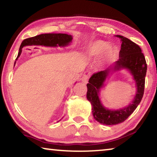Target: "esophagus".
<instances>
[{
    "label": "esophagus",
    "mask_w": 157,
    "mask_h": 157,
    "mask_svg": "<svg viewBox=\"0 0 157 157\" xmlns=\"http://www.w3.org/2000/svg\"><path fill=\"white\" fill-rule=\"evenodd\" d=\"M91 75V73L89 71H86L84 72V73L83 74L82 77L81 78V80L82 82L84 84H87L88 83V81H89V77Z\"/></svg>",
    "instance_id": "obj_1"
}]
</instances>
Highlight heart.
I'll use <instances>...</instances> for the list:
<instances>
[{"label": "heart", "mask_w": 157, "mask_h": 157, "mask_svg": "<svg viewBox=\"0 0 157 157\" xmlns=\"http://www.w3.org/2000/svg\"><path fill=\"white\" fill-rule=\"evenodd\" d=\"M109 46L110 44L108 42L98 40L93 42L89 46L87 53L91 57H97L105 51V55L107 56H111L113 54V49Z\"/></svg>", "instance_id": "heart-1"}]
</instances>
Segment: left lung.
Returning <instances> with one entry per match:
<instances>
[{"mask_svg":"<svg viewBox=\"0 0 157 157\" xmlns=\"http://www.w3.org/2000/svg\"><path fill=\"white\" fill-rule=\"evenodd\" d=\"M121 41L119 58L113 66L104 71L92 75L89 80L86 98L92 107V114L94 119L104 125H116L124 122L140 103L145 89L147 63L145 56L140 47L130 40L122 36H116ZM125 68L129 70L136 82L137 91L132 104L126 108L117 111L105 109L101 103L99 98L100 89L112 69L114 71Z\"/></svg>","mask_w":157,"mask_h":157,"instance_id":"left-lung-1","label":"left lung"}]
</instances>
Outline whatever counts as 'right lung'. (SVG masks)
Instances as JSON below:
<instances>
[{"label":"right lung","instance_id":"obj_1","mask_svg":"<svg viewBox=\"0 0 157 157\" xmlns=\"http://www.w3.org/2000/svg\"><path fill=\"white\" fill-rule=\"evenodd\" d=\"M71 35L65 33H44L36 36L33 38L25 39L21 43L16 60L20 56L21 49L24 46L32 45V44H39L47 47H63L66 46L72 41Z\"/></svg>","mask_w":157,"mask_h":157}]
</instances>
